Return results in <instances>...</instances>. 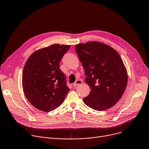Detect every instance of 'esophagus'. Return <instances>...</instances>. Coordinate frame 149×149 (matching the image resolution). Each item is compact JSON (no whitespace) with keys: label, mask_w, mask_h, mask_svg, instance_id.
<instances>
[{"label":"esophagus","mask_w":149,"mask_h":149,"mask_svg":"<svg viewBox=\"0 0 149 149\" xmlns=\"http://www.w3.org/2000/svg\"><path fill=\"white\" fill-rule=\"evenodd\" d=\"M82 83H83L82 80H80V79H79V80H77L75 81V83L73 84V86L75 87V86H77L81 85V84H82Z\"/></svg>","instance_id":"1"}]
</instances>
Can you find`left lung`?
I'll use <instances>...</instances> for the list:
<instances>
[{
	"instance_id": "1",
	"label": "left lung",
	"mask_w": 149,
	"mask_h": 149,
	"mask_svg": "<svg viewBox=\"0 0 149 149\" xmlns=\"http://www.w3.org/2000/svg\"><path fill=\"white\" fill-rule=\"evenodd\" d=\"M75 51L85 69V82L91 89L84 103L97 111L111 108L121 98L128 81L120 55L108 45L95 41L77 44Z\"/></svg>"
}]
</instances>
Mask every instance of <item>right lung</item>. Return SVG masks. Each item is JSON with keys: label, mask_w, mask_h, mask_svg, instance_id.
I'll list each match as a JSON object with an SVG mask.
<instances>
[{"label": "right lung", "mask_w": 149, "mask_h": 149, "mask_svg": "<svg viewBox=\"0 0 149 149\" xmlns=\"http://www.w3.org/2000/svg\"><path fill=\"white\" fill-rule=\"evenodd\" d=\"M70 45L56 44L36 50L25 63L22 72L24 93L31 104L49 112L63 103L70 89L60 68Z\"/></svg>", "instance_id": "obj_1"}]
</instances>
